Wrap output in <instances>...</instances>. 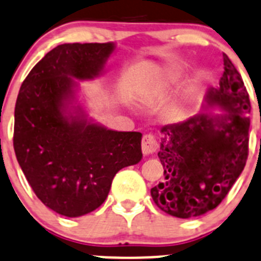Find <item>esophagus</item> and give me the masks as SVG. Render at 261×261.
<instances>
[{
    "mask_svg": "<svg viewBox=\"0 0 261 261\" xmlns=\"http://www.w3.org/2000/svg\"><path fill=\"white\" fill-rule=\"evenodd\" d=\"M158 149V144H156L155 138L151 134H145L141 140V150H143L144 155H150V154L155 153Z\"/></svg>",
    "mask_w": 261,
    "mask_h": 261,
    "instance_id": "esophagus-1",
    "label": "esophagus"
}]
</instances>
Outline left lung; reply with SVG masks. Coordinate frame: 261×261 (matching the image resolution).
<instances>
[{
	"label": "left lung",
	"instance_id": "8db88e82",
	"mask_svg": "<svg viewBox=\"0 0 261 261\" xmlns=\"http://www.w3.org/2000/svg\"><path fill=\"white\" fill-rule=\"evenodd\" d=\"M218 88H211L205 102L226 115H196L161 128L159 161L164 181L150 190L154 203L177 218H192L222 203L239 178L249 155L251 111L249 93L228 56Z\"/></svg>",
	"mask_w": 261,
	"mask_h": 261
}]
</instances>
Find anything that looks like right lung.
<instances>
[{
	"instance_id": "add662e5",
	"label": "right lung",
	"mask_w": 261,
	"mask_h": 261,
	"mask_svg": "<svg viewBox=\"0 0 261 261\" xmlns=\"http://www.w3.org/2000/svg\"><path fill=\"white\" fill-rule=\"evenodd\" d=\"M113 43H69L47 53L22 82L15 106L14 149L40 201L65 217L99 208L121 168L140 162L141 134L107 130L63 106L75 82L97 76Z\"/></svg>"
}]
</instances>
